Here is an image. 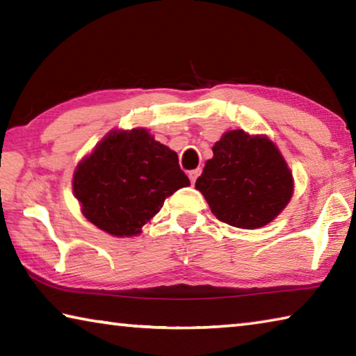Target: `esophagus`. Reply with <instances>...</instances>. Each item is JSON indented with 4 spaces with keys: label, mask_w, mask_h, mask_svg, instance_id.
<instances>
[{
    "label": "esophagus",
    "mask_w": 356,
    "mask_h": 356,
    "mask_svg": "<svg viewBox=\"0 0 356 356\" xmlns=\"http://www.w3.org/2000/svg\"><path fill=\"white\" fill-rule=\"evenodd\" d=\"M200 174H201V168H197V170H193V171L188 172V177L191 180V184L196 182V179H197V176H200Z\"/></svg>",
    "instance_id": "esophagus-1"
}]
</instances>
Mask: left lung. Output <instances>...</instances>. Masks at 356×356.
Masks as SVG:
<instances>
[{
  "label": "left lung",
  "instance_id": "obj_1",
  "mask_svg": "<svg viewBox=\"0 0 356 356\" xmlns=\"http://www.w3.org/2000/svg\"><path fill=\"white\" fill-rule=\"evenodd\" d=\"M196 180L210 210L226 225L256 229L275 220L291 201L293 180L284 159L265 136L243 130L222 135Z\"/></svg>",
  "mask_w": 356,
  "mask_h": 356
}]
</instances>
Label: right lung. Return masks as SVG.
Segmentation results:
<instances>
[{
    "mask_svg": "<svg viewBox=\"0 0 356 356\" xmlns=\"http://www.w3.org/2000/svg\"><path fill=\"white\" fill-rule=\"evenodd\" d=\"M188 185L177 154L144 129L111 131L74 174L83 215L116 237L140 234L166 197Z\"/></svg>",
    "mask_w": 356,
    "mask_h": 356,
    "instance_id": "right-lung-1",
    "label": "right lung"
}]
</instances>
